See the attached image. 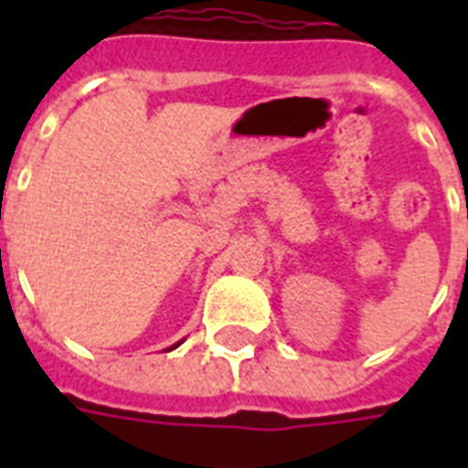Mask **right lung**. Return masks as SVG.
Returning <instances> with one entry per match:
<instances>
[{
	"label": "right lung",
	"instance_id": "add662e5",
	"mask_svg": "<svg viewBox=\"0 0 468 468\" xmlns=\"http://www.w3.org/2000/svg\"><path fill=\"white\" fill-rule=\"evenodd\" d=\"M175 347H179V342H176V345H172V347H167V352H169V349H175Z\"/></svg>",
	"mask_w": 468,
	"mask_h": 468
}]
</instances>
